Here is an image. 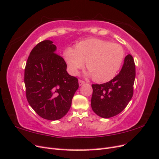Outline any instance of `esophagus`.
<instances>
[{
  "label": "esophagus",
  "instance_id": "esophagus-1",
  "mask_svg": "<svg viewBox=\"0 0 159 159\" xmlns=\"http://www.w3.org/2000/svg\"><path fill=\"white\" fill-rule=\"evenodd\" d=\"M85 83V82L84 81H83V80H79V86H81L82 84H84Z\"/></svg>",
  "mask_w": 159,
  "mask_h": 159
}]
</instances>
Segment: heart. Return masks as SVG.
I'll return each instance as SVG.
<instances>
[{"mask_svg":"<svg viewBox=\"0 0 159 159\" xmlns=\"http://www.w3.org/2000/svg\"><path fill=\"white\" fill-rule=\"evenodd\" d=\"M124 50L117 43L98 38L86 39L76 44L75 49L67 48L63 57L69 72L76 75L86 65L88 76L96 83H102L113 79L124 59Z\"/></svg>","mask_w":159,"mask_h":159,"instance_id":"heart-1","label":"heart"}]
</instances>
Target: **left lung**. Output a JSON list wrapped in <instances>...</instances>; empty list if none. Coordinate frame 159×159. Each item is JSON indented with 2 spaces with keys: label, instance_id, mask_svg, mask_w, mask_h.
Here are the masks:
<instances>
[{
  "label": "left lung",
  "instance_id": "1",
  "mask_svg": "<svg viewBox=\"0 0 159 159\" xmlns=\"http://www.w3.org/2000/svg\"><path fill=\"white\" fill-rule=\"evenodd\" d=\"M135 65L129 54L125 57L119 74L107 83L93 84L91 107L96 114L109 118L119 114L131 100L134 94Z\"/></svg>",
  "mask_w": 159,
  "mask_h": 159
}]
</instances>
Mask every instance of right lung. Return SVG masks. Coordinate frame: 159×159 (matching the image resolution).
I'll use <instances>...</instances> for the list:
<instances>
[{
  "label": "right lung",
  "mask_w": 159,
  "mask_h": 159,
  "mask_svg": "<svg viewBox=\"0 0 159 159\" xmlns=\"http://www.w3.org/2000/svg\"><path fill=\"white\" fill-rule=\"evenodd\" d=\"M52 41L44 40L30 52L24 70L29 104L42 118L57 120L69 110L78 79L66 71L63 58L55 53Z\"/></svg>",
  "instance_id": "add662e5"
}]
</instances>
